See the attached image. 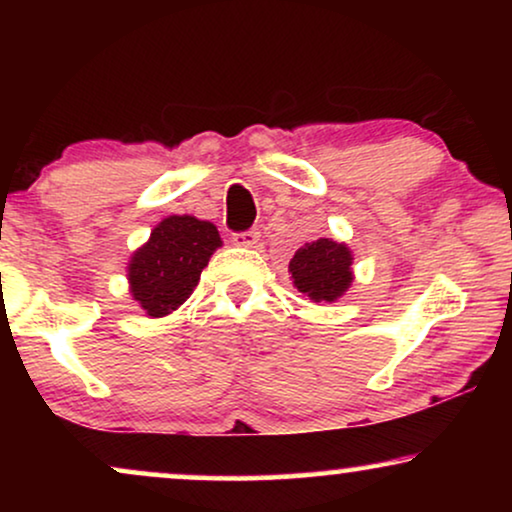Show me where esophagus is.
Masks as SVG:
<instances>
[{"label":"esophagus","mask_w":512,"mask_h":512,"mask_svg":"<svg viewBox=\"0 0 512 512\" xmlns=\"http://www.w3.org/2000/svg\"><path fill=\"white\" fill-rule=\"evenodd\" d=\"M258 237H261V233L258 230H244V233H233V244H237V247H256L258 244Z\"/></svg>","instance_id":"1"}]
</instances>
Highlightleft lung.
<instances>
[{
	"instance_id": "left-lung-1",
	"label": "left lung",
	"mask_w": 512,
	"mask_h": 512,
	"mask_svg": "<svg viewBox=\"0 0 512 512\" xmlns=\"http://www.w3.org/2000/svg\"><path fill=\"white\" fill-rule=\"evenodd\" d=\"M352 251L347 244L319 237L307 242L291 258L289 272L293 286L314 303H335L354 282Z\"/></svg>"
}]
</instances>
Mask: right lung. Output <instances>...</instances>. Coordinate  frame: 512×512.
<instances>
[{
  "label": "right lung",
  "mask_w": 512,
  "mask_h": 512,
  "mask_svg": "<svg viewBox=\"0 0 512 512\" xmlns=\"http://www.w3.org/2000/svg\"><path fill=\"white\" fill-rule=\"evenodd\" d=\"M221 247L214 223L195 216H167L128 263L130 293L149 317H165L186 303L200 272Z\"/></svg>",
  "instance_id": "obj_1"
}]
</instances>
